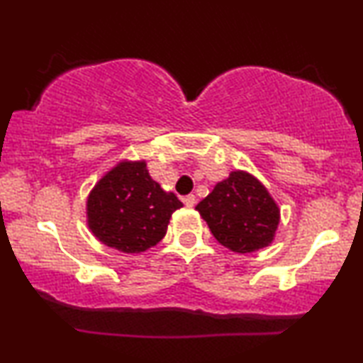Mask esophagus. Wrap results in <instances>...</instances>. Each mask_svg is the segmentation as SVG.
Here are the masks:
<instances>
[{
	"label": "esophagus",
	"mask_w": 363,
	"mask_h": 363,
	"mask_svg": "<svg viewBox=\"0 0 363 363\" xmlns=\"http://www.w3.org/2000/svg\"><path fill=\"white\" fill-rule=\"evenodd\" d=\"M183 203H185L186 206H195V203H196V198H195V195H186V196H183Z\"/></svg>",
	"instance_id": "34e87169"
}]
</instances>
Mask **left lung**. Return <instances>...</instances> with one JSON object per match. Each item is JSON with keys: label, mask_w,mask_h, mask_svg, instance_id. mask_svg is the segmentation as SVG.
<instances>
[{"label": "left lung", "mask_w": 363, "mask_h": 363, "mask_svg": "<svg viewBox=\"0 0 363 363\" xmlns=\"http://www.w3.org/2000/svg\"><path fill=\"white\" fill-rule=\"evenodd\" d=\"M213 236L235 252H255L269 245L279 225V210L255 177L233 172L196 205Z\"/></svg>", "instance_id": "left-lung-1"}]
</instances>
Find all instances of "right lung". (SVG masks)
Returning <instances> with one entry per match:
<instances>
[{"label":"right lung","mask_w":363,"mask_h":363,"mask_svg":"<svg viewBox=\"0 0 363 363\" xmlns=\"http://www.w3.org/2000/svg\"><path fill=\"white\" fill-rule=\"evenodd\" d=\"M182 201L165 193L145 162H123L107 173L87 200L89 228L104 245L122 252H142L165 236Z\"/></svg>","instance_id":"obj_1"}]
</instances>
